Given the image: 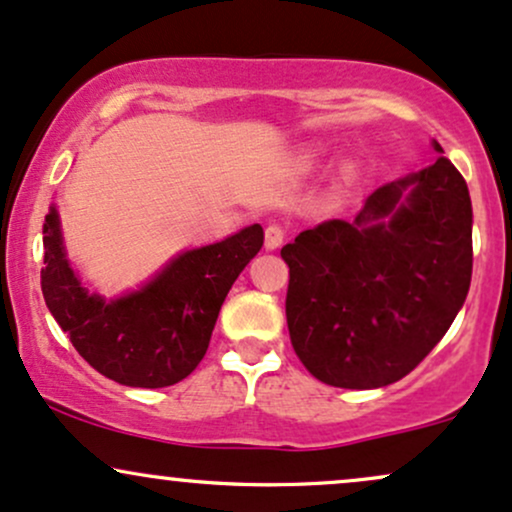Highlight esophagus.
I'll return each mask as SVG.
<instances>
[{
	"label": "esophagus",
	"mask_w": 512,
	"mask_h": 512,
	"mask_svg": "<svg viewBox=\"0 0 512 512\" xmlns=\"http://www.w3.org/2000/svg\"><path fill=\"white\" fill-rule=\"evenodd\" d=\"M285 239H287V227L283 225L266 227V249H278V246H283Z\"/></svg>",
	"instance_id": "1"
}]
</instances>
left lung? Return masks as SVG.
Wrapping results in <instances>:
<instances>
[{
  "label": "left lung",
  "instance_id": "1",
  "mask_svg": "<svg viewBox=\"0 0 512 512\" xmlns=\"http://www.w3.org/2000/svg\"><path fill=\"white\" fill-rule=\"evenodd\" d=\"M280 256L290 266L285 314L302 365L331 387H387L438 346L467 300V181L438 157L367 195L353 222L304 229Z\"/></svg>",
  "mask_w": 512,
  "mask_h": 512
}]
</instances>
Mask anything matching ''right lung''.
I'll return each instance as SVG.
<instances>
[{
    "mask_svg": "<svg viewBox=\"0 0 512 512\" xmlns=\"http://www.w3.org/2000/svg\"><path fill=\"white\" fill-rule=\"evenodd\" d=\"M43 246L45 304L77 353L108 380L159 389L181 382L203 360L229 287L261 251L263 227L186 251L140 292L113 302L79 285L55 208L45 215Z\"/></svg>",
    "mask_w": 512,
    "mask_h": 512,
    "instance_id": "right-lung-1",
    "label": "right lung"
}]
</instances>
